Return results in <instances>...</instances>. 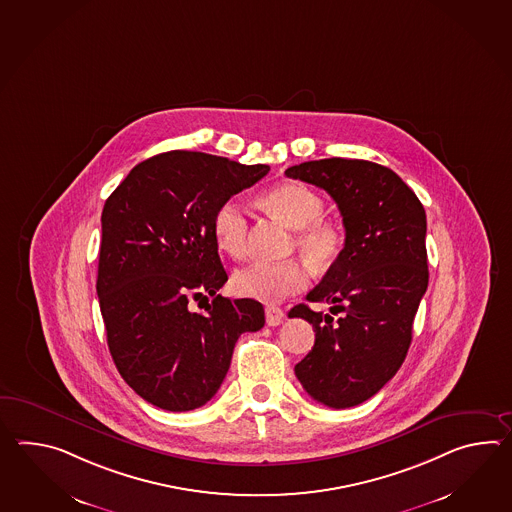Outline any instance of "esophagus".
I'll return each mask as SVG.
<instances>
[{"label":"esophagus","instance_id":"1","mask_svg":"<svg viewBox=\"0 0 512 512\" xmlns=\"http://www.w3.org/2000/svg\"><path fill=\"white\" fill-rule=\"evenodd\" d=\"M264 314H266V323H268L270 327H277V325H281V323H283V308L266 307V310H264Z\"/></svg>","mask_w":512,"mask_h":512}]
</instances>
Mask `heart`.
I'll return each mask as SVG.
<instances>
[{
  "label": "heart",
  "mask_w": 512,
  "mask_h": 512,
  "mask_svg": "<svg viewBox=\"0 0 512 512\" xmlns=\"http://www.w3.org/2000/svg\"><path fill=\"white\" fill-rule=\"evenodd\" d=\"M261 205L294 229L292 250L307 259L319 272L330 270L345 250V231L338 222L325 218V202L305 183L283 182L261 196ZM250 220L237 200L218 205L213 216V240L220 253L229 259H242L248 251ZM308 284L307 268L299 261L277 264L255 262L240 268L231 279L233 292L240 297L273 305L296 296Z\"/></svg>",
  "instance_id": "b5f03b06"
}]
</instances>
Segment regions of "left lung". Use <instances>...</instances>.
<instances>
[{
	"label": "left lung",
	"mask_w": 512,
	"mask_h": 512,
	"mask_svg": "<svg viewBox=\"0 0 512 512\" xmlns=\"http://www.w3.org/2000/svg\"><path fill=\"white\" fill-rule=\"evenodd\" d=\"M284 174L327 191L345 228L340 261L307 296L343 314L334 319L308 305L288 312L316 332L312 351L296 365L297 380L329 408L358 406L386 386L408 354L428 288L426 213L395 172L373 161L318 159Z\"/></svg>",
	"instance_id": "obj_1"
}]
</instances>
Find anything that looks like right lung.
<instances>
[{
	"label": "right lung",
	"mask_w": 512,
	"mask_h": 512,
	"mask_svg": "<svg viewBox=\"0 0 512 512\" xmlns=\"http://www.w3.org/2000/svg\"><path fill=\"white\" fill-rule=\"evenodd\" d=\"M268 171L171 150L136 165L104 204L97 296L106 340L126 384L158 408L204 406L228 375L240 334L264 327L259 301L216 294L228 273L213 216ZM209 295L205 313L190 308Z\"/></svg>",
	"instance_id": "add662e5"
}]
</instances>
